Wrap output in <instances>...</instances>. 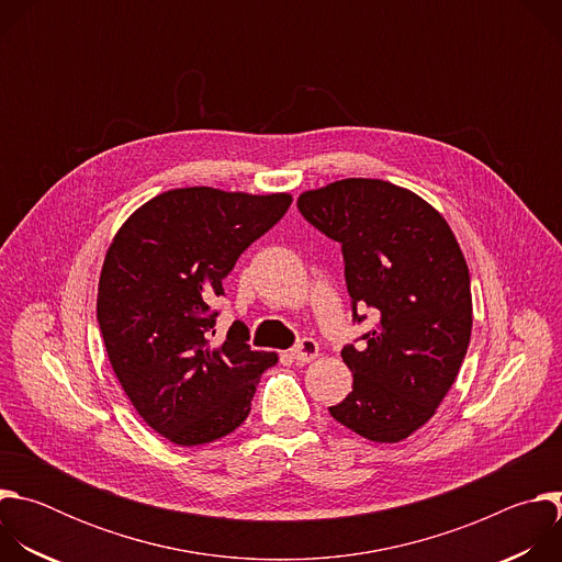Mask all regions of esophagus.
Here are the masks:
<instances>
[{
    "label": "esophagus",
    "mask_w": 562,
    "mask_h": 562,
    "mask_svg": "<svg viewBox=\"0 0 562 562\" xmlns=\"http://www.w3.org/2000/svg\"><path fill=\"white\" fill-rule=\"evenodd\" d=\"M289 356L295 360V362H311L315 356H317V342L313 338H302L291 351Z\"/></svg>",
    "instance_id": "34e87169"
}]
</instances>
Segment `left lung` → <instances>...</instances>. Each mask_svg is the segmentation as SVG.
I'll return each mask as SVG.
<instances>
[{
    "label": "left lung",
    "instance_id": "8db88e82",
    "mask_svg": "<svg viewBox=\"0 0 562 562\" xmlns=\"http://www.w3.org/2000/svg\"><path fill=\"white\" fill-rule=\"evenodd\" d=\"M308 224L342 247L353 323H378L342 360L353 391L331 416L373 442H400L438 409L471 338L464 256L445 217L384 180L349 178L297 198Z\"/></svg>",
    "mask_w": 562,
    "mask_h": 562
}]
</instances>
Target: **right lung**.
<instances>
[{"mask_svg": "<svg viewBox=\"0 0 562 562\" xmlns=\"http://www.w3.org/2000/svg\"><path fill=\"white\" fill-rule=\"evenodd\" d=\"M291 206L289 193L211 187L148 200L117 231L98 289V323L111 367L144 423L193 447L243 425L276 353L254 351L235 323L220 342L213 302L222 280Z\"/></svg>", "mask_w": 562, "mask_h": 562, "instance_id": "1", "label": "right lung"}]
</instances>
